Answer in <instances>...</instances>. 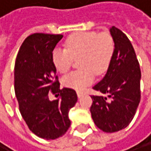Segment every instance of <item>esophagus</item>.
I'll return each mask as SVG.
<instances>
[{
	"mask_svg": "<svg viewBox=\"0 0 151 151\" xmlns=\"http://www.w3.org/2000/svg\"><path fill=\"white\" fill-rule=\"evenodd\" d=\"M77 95H78V97H79V98H81V97H82V96L84 95V93H83V92H81V91H78V92H77Z\"/></svg>",
	"mask_w": 151,
	"mask_h": 151,
	"instance_id": "34e87169",
	"label": "esophagus"
}]
</instances>
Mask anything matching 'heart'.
Here are the masks:
<instances>
[{"label": "heart", "instance_id": "1", "mask_svg": "<svg viewBox=\"0 0 151 151\" xmlns=\"http://www.w3.org/2000/svg\"><path fill=\"white\" fill-rule=\"evenodd\" d=\"M65 48H56L51 53V60L60 73L70 70L74 60H79L81 70L72 71L62 79L63 86L75 91H83L95 80V73H105L112 61L115 42L107 32L95 31L75 32L67 37Z\"/></svg>", "mask_w": 151, "mask_h": 151}]
</instances>
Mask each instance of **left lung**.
Wrapping results in <instances>:
<instances>
[{
	"mask_svg": "<svg viewBox=\"0 0 151 151\" xmlns=\"http://www.w3.org/2000/svg\"><path fill=\"white\" fill-rule=\"evenodd\" d=\"M111 34L115 52L104 78L93 89L103 96L91 95V117L95 125L104 132L125 129L134 118L140 101L139 63L129 38L112 26Z\"/></svg>",
	"mask_w": 151,
	"mask_h": 151,
	"instance_id": "obj_1",
	"label": "left lung"
}]
</instances>
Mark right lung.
Here are the masks:
<instances>
[{
  "label": "right lung",
  "mask_w": 151,
  "mask_h": 151,
  "mask_svg": "<svg viewBox=\"0 0 151 151\" xmlns=\"http://www.w3.org/2000/svg\"><path fill=\"white\" fill-rule=\"evenodd\" d=\"M61 34L33 33L22 42L14 66V91L20 112L35 135L55 139L70 126L69 111L78 101L73 89H60L51 53ZM60 100L50 102L48 92Z\"/></svg>",
  "instance_id": "add662e5"
}]
</instances>
